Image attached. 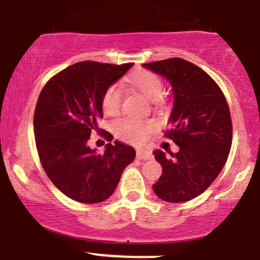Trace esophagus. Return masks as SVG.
<instances>
[{"label": "esophagus", "mask_w": 260, "mask_h": 260, "mask_svg": "<svg viewBox=\"0 0 260 260\" xmlns=\"http://www.w3.org/2000/svg\"><path fill=\"white\" fill-rule=\"evenodd\" d=\"M137 157L139 160H149L153 157V155L148 150H137Z\"/></svg>", "instance_id": "1"}]
</instances>
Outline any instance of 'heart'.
I'll return each instance as SVG.
<instances>
[{
	"instance_id": "1",
	"label": "heart",
	"mask_w": 260,
	"mask_h": 260,
	"mask_svg": "<svg viewBox=\"0 0 260 260\" xmlns=\"http://www.w3.org/2000/svg\"><path fill=\"white\" fill-rule=\"evenodd\" d=\"M129 83L144 94L148 99L157 100L162 95V80L156 73L148 70H137L131 74ZM122 105V89L118 85H111L106 89L101 98V106L107 116H115L120 112ZM153 123L134 117H124L113 126L116 136L129 143H143L150 133Z\"/></svg>"
}]
</instances>
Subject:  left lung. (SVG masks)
I'll list each match as a JSON object with an SVG mask.
<instances>
[{
  "label": "left lung",
  "mask_w": 260,
  "mask_h": 260,
  "mask_svg": "<svg viewBox=\"0 0 260 260\" xmlns=\"http://www.w3.org/2000/svg\"><path fill=\"white\" fill-rule=\"evenodd\" d=\"M171 83L172 128L166 138L177 153L153 151L162 175L153 184L155 194L170 203H183L202 194L219 176L232 144V122L225 95L207 72L183 58L144 63Z\"/></svg>",
  "instance_id": "left-lung-1"
}]
</instances>
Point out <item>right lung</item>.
Segmentation results:
<instances>
[{
  "instance_id": "right-lung-1",
  "label": "right lung",
  "mask_w": 260,
  "mask_h": 260,
  "mask_svg": "<svg viewBox=\"0 0 260 260\" xmlns=\"http://www.w3.org/2000/svg\"><path fill=\"white\" fill-rule=\"evenodd\" d=\"M132 66L77 62L53 76L39 95L34 112L39 157L47 177L73 201H105L136 157V150L120 142L106 144L104 154L89 147L91 133L103 132L98 128L103 94ZM101 136L113 138L106 131Z\"/></svg>"
}]
</instances>
